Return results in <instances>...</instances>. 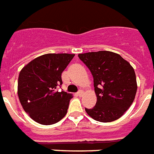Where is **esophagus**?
<instances>
[{"label":"esophagus","mask_w":154,"mask_h":154,"mask_svg":"<svg viewBox=\"0 0 154 154\" xmlns=\"http://www.w3.org/2000/svg\"><path fill=\"white\" fill-rule=\"evenodd\" d=\"M77 95H78V96L81 97V95H83V91H81V90H80V91H77Z\"/></svg>","instance_id":"obj_1"}]
</instances>
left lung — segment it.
<instances>
[{
  "instance_id": "8db88e82",
  "label": "left lung",
  "mask_w": 154,
  "mask_h": 154,
  "mask_svg": "<svg viewBox=\"0 0 154 154\" xmlns=\"http://www.w3.org/2000/svg\"><path fill=\"white\" fill-rule=\"evenodd\" d=\"M91 71L97 102L88 114L100 122L116 121L131 106L137 91L135 70L117 53L108 51L79 54Z\"/></svg>"
}]
</instances>
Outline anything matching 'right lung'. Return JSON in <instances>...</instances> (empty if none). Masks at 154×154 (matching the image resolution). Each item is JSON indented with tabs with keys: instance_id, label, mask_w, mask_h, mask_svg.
<instances>
[{
	"instance_id": "1",
	"label": "right lung",
	"mask_w": 154,
	"mask_h": 154,
	"mask_svg": "<svg viewBox=\"0 0 154 154\" xmlns=\"http://www.w3.org/2000/svg\"><path fill=\"white\" fill-rule=\"evenodd\" d=\"M73 54H45L23 67L18 80V95L23 108L33 121L44 125L57 123L65 117L71 94L59 91L62 73Z\"/></svg>"
}]
</instances>
